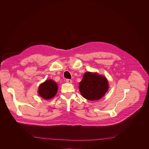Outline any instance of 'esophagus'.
I'll return each instance as SVG.
<instances>
[{
	"label": "esophagus",
	"instance_id": "34e87169",
	"mask_svg": "<svg viewBox=\"0 0 149 149\" xmlns=\"http://www.w3.org/2000/svg\"><path fill=\"white\" fill-rule=\"evenodd\" d=\"M66 82H67L68 83H72V80L70 79H66Z\"/></svg>",
	"mask_w": 149,
	"mask_h": 149
}]
</instances>
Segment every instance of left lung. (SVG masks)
<instances>
[{"instance_id":"obj_1","label":"left lung","mask_w":149,"mask_h":149,"mask_svg":"<svg viewBox=\"0 0 149 149\" xmlns=\"http://www.w3.org/2000/svg\"><path fill=\"white\" fill-rule=\"evenodd\" d=\"M108 89L106 78L97 73L86 72L79 83V89L83 97L88 100L101 99Z\"/></svg>"}]
</instances>
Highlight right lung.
Instances as JSON below:
<instances>
[{
  "label": "right lung",
  "instance_id": "obj_1",
  "mask_svg": "<svg viewBox=\"0 0 149 149\" xmlns=\"http://www.w3.org/2000/svg\"><path fill=\"white\" fill-rule=\"evenodd\" d=\"M58 90L56 82L51 80L45 81L39 86L38 93L41 97L45 99H50L53 97Z\"/></svg>",
  "mask_w": 149,
  "mask_h": 149
}]
</instances>
